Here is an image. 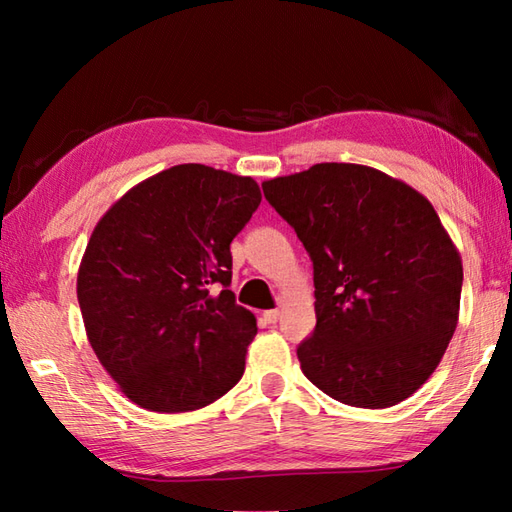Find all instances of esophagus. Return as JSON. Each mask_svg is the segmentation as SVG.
I'll return each instance as SVG.
<instances>
[{"label":"esophagus","mask_w":512,"mask_h":512,"mask_svg":"<svg viewBox=\"0 0 512 512\" xmlns=\"http://www.w3.org/2000/svg\"><path fill=\"white\" fill-rule=\"evenodd\" d=\"M279 317H281V312H279V310H266V312H264V319H266V323H277V321H279Z\"/></svg>","instance_id":"1"}]
</instances>
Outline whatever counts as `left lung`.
Listing matches in <instances>:
<instances>
[{
	"label": "left lung",
	"instance_id": "obj_1",
	"mask_svg": "<svg viewBox=\"0 0 512 512\" xmlns=\"http://www.w3.org/2000/svg\"><path fill=\"white\" fill-rule=\"evenodd\" d=\"M314 268L317 328L297 347L323 394L385 409L424 385L458 325L462 259L422 193L387 173L321 162L262 184Z\"/></svg>",
	"mask_w": 512,
	"mask_h": 512
}]
</instances>
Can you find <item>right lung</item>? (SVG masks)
<instances>
[{
  "label": "right lung",
  "mask_w": 512,
  "mask_h": 512,
  "mask_svg": "<svg viewBox=\"0 0 512 512\" xmlns=\"http://www.w3.org/2000/svg\"><path fill=\"white\" fill-rule=\"evenodd\" d=\"M259 202L253 178L191 162L136 184L96 224L76 297L94 354L138 407L195 411L242 378L257 321L228 290L231 242Z\"/></svg>",
  "instance_id": "1"
}]
</instances>
